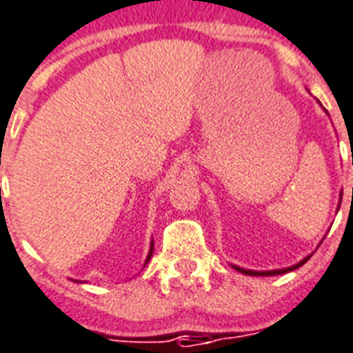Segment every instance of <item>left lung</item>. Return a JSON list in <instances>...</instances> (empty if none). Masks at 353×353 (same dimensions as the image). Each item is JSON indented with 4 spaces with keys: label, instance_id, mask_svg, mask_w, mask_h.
Wrapping results in <instances>:
<instances>
[{
    "label": "left lung",
    "instance_id": "obj_1",
    "mask_svg": "<svg viewBox=\"0 0 353 353\" xmlns=\"http://www.w3.org/2000/svg\"><path fill=\"white\" fill-rule=\"evenodd\" d=\"M341 198H343V194H341ZM341 207V203H339ZM312 256V254H310ZM310 256H306L304 260H301L299 263H295V265H291V268H285V269H274V271H251V269H243V268H238V265H232V268L236 269V271H240V273L243 274H251V276H273V274H284V273H290V271H293V269H299L301 265H304V263L310 260Z\"/></svg>",
    "mask_w": 353,
    "mask_h": 353
}]
</instances>
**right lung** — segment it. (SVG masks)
Here are the masks:
<instances>
[{"mask_svg":"<svg viewBox=\"0 0 353 353\" xmlns=\"http://www.w3.org/2000/svg\"><path fill=\"white\" fill-rule=\"evenodd\" d=\"M152 254H154V241H152V245H150V252H148V256H146V262H144V265L148 263V260L152 258Z\"/></svg>","mask_w":353,"mask_h":353,"instance_id":"obj_1","label":"right lung"}]
</instances>
